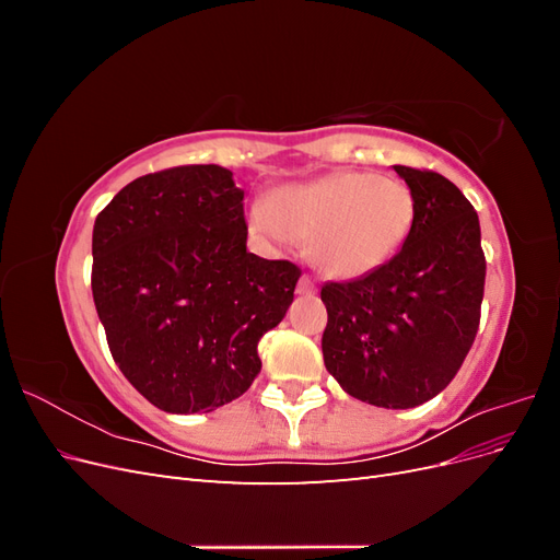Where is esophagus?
<instances>
[{"instance_id": "esophagus-1", "label": "esophagus", "mask_w": 560, "mask_h": 560, "mask_svg": "<svg viewBox=\"0 0 560 560\" xmlns=\"http://www.w3.org/2000/svg\"><path fill=\"white\" fill-rule=\"evenodd\" d=\"M296 292H299V294H306V296H311V294H315V292H317V287H315V282H313L308 276H301L299 287H296Z\"/></svg>"}]
</instances>
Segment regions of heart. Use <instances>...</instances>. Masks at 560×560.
Listing matches in <instances>:
<instances>
[{"mask_svg": "<svg viewBox=\"0 0 560 560\" xmlns=\"http://www.w3.org/2000/svg\"><path fill=\"white\" fill-rule=\"evenodd\" d=\"M416 217L411 189L395 177L341 171L282 186L257 202L249 224L270 243H308L322 276L362 278L393 259Z\"/></svg>", "mask_w": 560, "mask_h": 560, "instance_id": "heart-1", "label": "heart"}]
</instances>
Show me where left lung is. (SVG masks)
Returning a JSON list of instances; mask_svg holds the SVG:
<instances>
[{"label": "left lung", "instance_id": "8db88e82", "mask_svg": "<svg viewBox=\"0 0 560 560\" xmlns=\"http://www.w3.org/2000/svg\"><path fill=\"white\" fill-rule=\"evenodd\" d=\"M395 171L411 189L413 226L376 270L322 287V354L350 397L413 409L455 378L477 338L486 257L479 214L451 179L425 167Z\"/></svg>", "mask_w": 560, "mask_h": 560}]
</instances>
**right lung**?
Returning <instances> with one entry per match:
<instances>
[{
	"instance_id": "add662e5",
	"label": "right lung",
	"mask_w": 560,
	"mask_h": 560,
	"mask_svg": "<svg viewBox=\"0 0 560 560\" xmlns=\"http://www.w3.org/2000/svg\"><path fill=\"white\" fill-rule=\"evenodd\" d=\"M243 191L219 165H177L118 191L93 226V301L114 362L167 413H208L261 371L301 268L247 252Z\"/></svg>"
}]
</instances>
